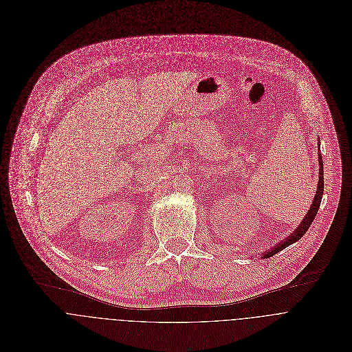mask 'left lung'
Masks as SVG:
<instances>
[{
	"label": "left lung",
	"instance_id": "obj_1",
	"mask_svg": "<svg viewBox=\"0 0 352 352\" xmlns=\"http://www.w3.org/2000/svg\"><path fill=\"white\" fill-rule=\"evenodd\" d=\"M318 165H320V169H318L320 175H318V184H317L316 197H314V199L311 201V206H310V208L307 210V212H306L303 221L300 223V226H298L286 240L280 241L279 244H276V245H275L274 248H271L270 251L264 252V253L261 254L263 258H268V257L276 254L278 252L285 250L286 247H289V245L297 243L301 237H303V234L307 232V229L310 228L311 222L314 221V218H316V215H317V211H318V208H320V204H321L322 192H324V166H322V157H321V153H320V151H318Z\"/></svg>",
	"mask_w": 352,
	"mask_h": 352
}]
</instances>
